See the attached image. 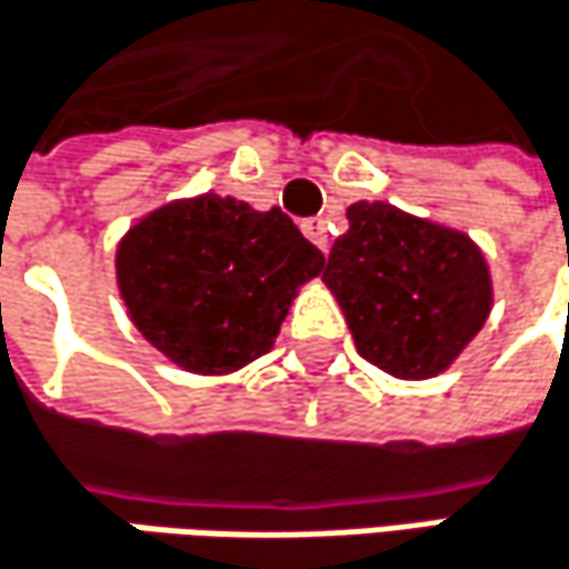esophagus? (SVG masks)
Instances as JSON below:
<instances>
[{"instance_id":"34e87169","label":"esophagus","mask_w":569,"mask_h":569,"mask_svg":"<svg viewBox=\"0 0 569 569\" xmlns=\"http://www.w3.org/2000/svg\"><path fill=\"white\" fill-rule=\"evenodd\" d=\"M301 232H305V236H308V239H311V242H315V246H318L320 251H327L330 249V236H327V222H323V219H305V222H301Z\"/></svg>"}]
</instances>
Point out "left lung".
<instances>
[{
	"label": "left lung",
	"instance_id": "left-lung-1",
	"mask_svg": "<svg viewBox=\"0 0 569 569\" xmlns=\"http://www.w3.org/2000/svg\"><path fill=\"white\" fill-rule=\"evenodd\" d=\"M323 281L363 360L399 380H429L456 363L491 315L481 249L449 226L390 202H353Z\"/></svg>",
	"mask_w": 569,
	"mask_h": 569
}]
</instances>
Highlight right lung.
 I'll list each match as a JSON object with an SVG mask.
<instances>
[{
    "label": "right lung",
    "instance_id": "add662e5",
    "mask_svg": "<svg viewBox=\"0 0 569 569\" xmlns=\"http://www.w3.org/2000/svg\"><path fill=\"white\" fill-rule=\"evenodd\" d=\"M113 264L133 327L182 370L222 377L274 347L323 254L278 206L202 192L133 222Z\"/></svg>",
    "mask_w": 569,
    "mask_h": 569
}]
</instances>
